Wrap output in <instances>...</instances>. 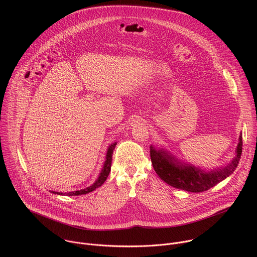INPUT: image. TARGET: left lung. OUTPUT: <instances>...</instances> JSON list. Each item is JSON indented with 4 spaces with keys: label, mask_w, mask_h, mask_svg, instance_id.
Here are the masks:
<instances>
[{
    "label": "left lung",
    "mask_w": 257,
    "mask_h": 257,
    "mask_svg": "<svg viewBox=\"0 0 257 257\" xmlns=\"http://www.w3.org/2000/svg\"><path fill=\"white\" fill-rule=\"evenodd\" d=\"M242 135L236 149V156L225 167L205 172L192 165L182 164L170 153L151 145L153 167L159 177L172 187L188 192H202L210 189L229 177L237 168L242 154Z\"/></svg>",
    "instance_id": "1"
}]
</instances>
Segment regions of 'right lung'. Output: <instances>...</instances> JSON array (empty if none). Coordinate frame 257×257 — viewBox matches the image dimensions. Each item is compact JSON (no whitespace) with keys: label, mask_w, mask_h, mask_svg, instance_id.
Masks as SVG:
<instances>
[{"label":"right lung","mask_w":257,"mask_h":257,"mask_svg":"<svg viewBox=\"0 0 257 257\" xmlns=\"http://www.w3.org/2000/svg\"><path fill=\"white\" fill-rule=\"evenodd\" d=\"M116 144L117 142H114L112 143L111 145L108 146L107 148V151H106V155H105V161H104V164H103V167L98 175V178L95 180V182L93 183V184L89 187H86L84 189H81V190H76V191H72V192H67V193H63V192H56V191H51L52 193L54 194H58V195H68V196H77V195H82V194H87L93 190H95L96 188L100 187L104 181L106 180L109 172H111V165H112V157H113V152L116 148Z\"/></svg>","instance_id":"1"}]
</instances>
